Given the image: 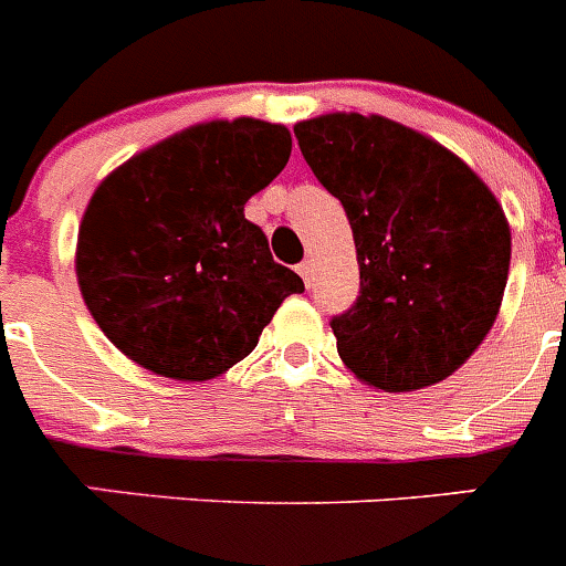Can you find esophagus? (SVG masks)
<instances>
[{"instance_id":"34e87169","label":"esophagus","mask_w":566,"mask_h":566,"mask_svg":"<svg viewBox=\"0 0 566 566\" xmlns=\"http://www.w3.org/2000/svg\"><path fill=\"white\" fill-rule=\"evenodd\" d=\"M312 272H314L312 260H303V263H297V274L306 280V286H312Z\"/></svg>"}]
</instances>
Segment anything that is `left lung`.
Listing matches in <instances>:
<instances>
[{
	"label": "left lung",
	"mask_w": 566,
	"mask_h": 566,
	"mask_svg": "<svg viewBox=\"0 0 566 566\" xmlns=\"http://www.w3.org/2000/svg\"><path fill=\"white\" fill-rule=\"evenodd\" d=\"M294 135L357 247L359 297L332 317L339 359L394 394L451 377L507 286L510 227L493 192L442 144L382 115H319Z\"/></svg>",
	"instance_id": "obj_1"
}]
</instances>
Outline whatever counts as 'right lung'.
<instances>
[{"label":"right lung","instance_id":"right-lung-1","mask_svg":"<svg viewBox=\"0 0 566 566\" xmlns=\"http://www.w3.org/2000/svg\"><path fill=\"white\" fill-rule=\"evenodd\" d=\"M292 155L280 124H198L104 178L78 229L82 297L109 343L169 379L203 382L252 354L289 294L243 203Z\"/></svg>","mask_w":566,"mask_h":566}]
</instances>
